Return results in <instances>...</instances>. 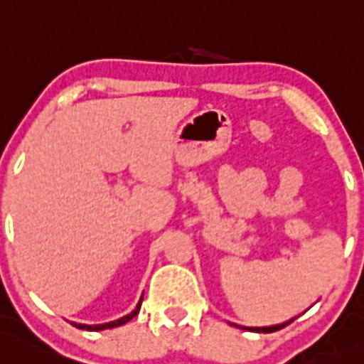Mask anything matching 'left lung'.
Listing matches in <instances>:
<instances>
[{"label": "left lung", "mask_w": 364, "mask_h": 364, "mask_svg": "<svg viewBox=\"0 0 364 364\" xmlns=\"http://www.w3.org/2000/svg\"><path fill=\"white\" fill-rule=\"evenodd\" d=\"M293 321V319H291ZM291 321H288V323H282V324H277V326H269V328H250L251 331H258V333H272V331H277V330H281V328H284V326H288L289 323H291Z\"/></svg>", "instance_id": "left-lung-1"}]
</instances>
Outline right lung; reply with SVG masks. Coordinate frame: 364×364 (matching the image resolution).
Wrapping results in <instances>:
<instances>
[{"instance_id": "1", "label": "right lung", "mask_w": 364, "mask_h": 364, "mask_svg": "<svg viewBox=\"0 0 364 364\" xmlns=\"http://www.w3.org/2000/svg\"><path fill=\"white\" fill-rule=\"evenodd\" d=\"M141 301H143V298H141L139 304H137V307L134 309V311H132L131 314H127V316L120 317V319H117V321H112V323L94 324V326H90V324H76V323H73V324H75V326L78 328V330H87V331H101V330H108V328H117V326H122V324L129 323V321H131L132 317H136V316H137V312H139V309H141Z\"/></svg>"}]
</instances>
